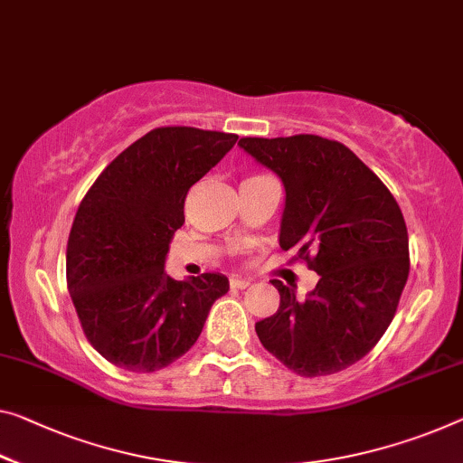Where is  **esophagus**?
<instances>
[{
    "instance_id": "esophagus-1",
    "label": "esophagus",
    "mask_w": 463,
    "mask_h": 463,
    "mask_svg": "<svg viewBox=\"0 0 463 463\" xmlns=\"http://www.w3.org/2000/svg\"><path fill=\"white\" fill-rule=\"evenodd\" d=\"M230 286L233 289H246V288H250V279H244V277H232Z\"/></svg>"
}]
</instances>
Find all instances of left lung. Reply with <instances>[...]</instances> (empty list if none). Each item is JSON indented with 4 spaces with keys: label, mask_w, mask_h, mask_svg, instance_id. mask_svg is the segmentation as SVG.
<instances>
[{
    "label": "left lung",
    "mask_w": 463,
    "mask_h": 463,
    "mask_svg": "<svg viewBox=\"0 0 463 463\" xmlns=\"http://www.w3.org/2000/svg\"><path fill=\"white\" fill-rule=\"evenodd\" d=\"M286 188L279 246L318 273L306 300L279 279L273 317L256 323L265 350L302 376L344 371L373 350L395 317L410 273L400 204L337 140L315 134L240 138Z\"/></svg>",
    "instance_id": "left-lung-1"
}]
</instances>
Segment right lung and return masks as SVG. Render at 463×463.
Here are the masks:
<instances>
[{
  "label": "right lung",
  "instance_id": "obj_1",
  "mask_svg": "<svg viewBox=\"0 0 463 463\" xmlns=\"http://www.w3.org/2000/svg\"><path fill=\"white\" fill-rule=\"evenodd\" d=\"M236 134L155 128L97 177L74 217L68 291L90 345L124 371L155 373L186 354L211 306L230 289L222 273L175 281L165 273L188 190L217 165Z\"/></svg>",
  "mask_w": 463,
  "mask_h": 463
}]
</instances>
